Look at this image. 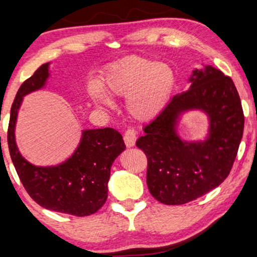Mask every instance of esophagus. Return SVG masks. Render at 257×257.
I'll return each mask as SVG.
<instances>
[{
    "mask_svg": "<svg viewBox=\"0 0 257 257\" xmlns=\"http://www.w3.org/2000/svg\"><path fill=\"white\" fill-rule=\"evenodd\" d=\"M123 139H124L126 147H133L135 145V141H137V131L135 129H128Z\"/></svg>",
    "mask_w": 257,
    "mask_h": 257,
    "instance_id": "1",
    "label": "esophagus"
}]
</instances>
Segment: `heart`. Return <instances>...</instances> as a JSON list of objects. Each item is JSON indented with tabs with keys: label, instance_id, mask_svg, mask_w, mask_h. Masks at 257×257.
<instances>
[{
	"label": "heart",
	"instance_id": "b5f03b06",
	"mask_svg": "<svg viewBox=\"0 0 257 257\" xmlns=\"http://www.w3.org/2000/svg\"><path fill=\"white\" fill-rule=\"evenodd\" d=\"M177 85L175 69L168 63L141 56L123 58L107 68L103 88L110 97L126 98V110L138 120L158 116L169 104ZM91 95L95 101L110 105L109 98L97 86Z\"/></svg>",
	"mask_w": 257,
	"mask_h": 257
}]
</instances>
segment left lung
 <instances>
[{
  "instance_id": "8db88e82",
  "label": "left lung",
  "mask_w": 257,
  "mask_h": 257,
  "mask_svg": "<svg viewBox=\"0 0 257 257\" xmlns=\"http://www.w3.org/2000/svg\"><path fill=\"white\" fill-rule=\"evenodd\" d=\"M189 82V89L176 94L137 141L147 157L150 193L165 205H183L219 187L232 169L243 137V109L232 79L206 66L194 70ZM189 109L209 116L206 141L179 138L178 119Z\"/></svg>"
}]
</instances>
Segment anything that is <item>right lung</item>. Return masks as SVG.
I'll list each match as a JSON object with an SVG mask.
<instances>
[{
  "label": "right lung",
  "instance_id": "1",
  "mask_svg": "<svg viewBox=\"0 0 257 257\" xmlns=\"http://www.w3.org/2000/svg\"><path fill=\"white\" fill-rule=\"evenodd\" d=\"M49 63L43 64L20 86L11 109L8 148L12 162L29 195L54 212L86 217L101 208L107 199L112 163L125 150L122 135L112 128L87 129L70 158L56 166H36L21 156L15 142L18 112L26 94L45 86Z\"/></svg>",
  "mask_w": 257,
  "mask_h": 257
}]
</instances>
